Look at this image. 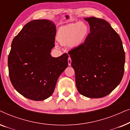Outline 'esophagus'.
<instances>
[{
  "mask_svg": "<svg viewBox=\"0 0 130 130\" xmlns=\"http://www.w3.org/2000/svg\"><path fill=\"white\" fill-rule=\"evenodd\" d=\"M71 63H72V60H71L70 57H69V58H68V64H69V66H71Z\"/></svg>",
  "mask_w": 130,
  "mask_h": 130,
  "instance_id": "1",
  "label": "esophagus"
}]
</instances>
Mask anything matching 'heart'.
Returning a JSON list of instances; mask_svg holds the SVG:
<instances>
[{
	"label": "heart",
	"instance_id": "heart-1",
	"mask_svg": "<svg viewBox=\"0 0 130 130\" xmlns=\"http://www.w3.org/2000/svg\"><path fill=\"white\" fill-rule=\"evenodd\" d=\"M89 31L88 25L83 22L69 24L58 29L56 38L61 45L77 47L86 38Z\"/></svg>",
	"mask_w": 130,
	"mask_h": 130
}]
</instances>
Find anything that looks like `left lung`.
<instances>
[{"instance_id":"1","label":"left lung","mask_w":130,"mask_h":130,"mask_svg":"<svg viewBox=\"0 0 130 130\" xmlns=\"http://www.w3.org/2000/svg\"><path fill=\"white\" fill-rule=\"evenodd\" d=\"M84 19L89 24L90 33L83 44L68 53L78 91L89 98H100L121 81L125 52L120 36L107 21L95 17Z\"/></svg>"}]
</instances>
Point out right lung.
Masks as SVG:
<instances>
[{
	"instance_id": "1",
	"label": "right lung",
	"mask_w": 130,
	"mask_h": 130,
	"mask_svg": "<svg viewBox=\"0 0 130 130\" xmlns=\"http://www.w3.org/2000/svg\"><path fill=\"white\" fill-rule=\"evenodd\" d=\"M56 27L47 19L30 21L13 38L8 56L9 74L14 88L33 101L52 95L57 81L68 66V54L53 57Z\"/></svg>"
}]
</instances>
